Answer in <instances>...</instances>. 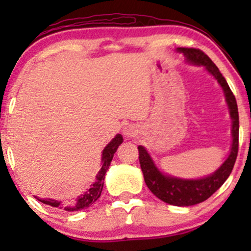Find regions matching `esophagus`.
Here are the masks:
<instances>
[{
	"label": "esophagus",
	"mask_w": 251,
	"mask_h": 251,
	"mask_svg": "<svg viewBox=\"0 0 251 251\" xmlns=\"http://www.w3.org/2000/svg\"><path fill=\"white\" fill-rule=\"evenodd\" d=\"M137 128L134 127L133 125H127V126H125V127H124V129H123V133H124V135H125V137H134L135 134H137Z\"/></svg>",
	"instance_id": "1"
}]
</instances>
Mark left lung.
Masks as SVG:
<instances>
[{"instance_id":"left-lung-1","label":"left lung","mask_w":251,"mask_h":251,"mask_svg":"<svg viewBox=\"0 0 251 251\" xmlns=\"http://www.w3.org/2000/svg\"><path fill=\"white\" fill-rule=\"evenodd\" d=\"M177 50L179 53H183L186 61L192 63V65L205 66L206 71L216 77V80L224 91L226 103L229 106L230 117L232 120V144L229 157L214 174L208 176V177L201 178V179H181V178L171 177V176L162 174L154 165L153 160L150 157L145 148L138 146L140 168H142L144 175V180H145L150 191L160 201L171 204V205L190 206L208 200L210 196L214 195L223 185L224 181L231 174L238 153L240 122H238L237 102H236L234 93L231 92L226 80L222 75L217 66L212 62V60L204 51L196 50V48L181 47L178 48Z\"/></svg>"}]
</instances>
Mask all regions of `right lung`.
Instances as JSON below:
<instances>
[{"instance_id":"1","label":"right lung","mask_w":251,"mask_h":251,"mask_svg":"<svg viewBox=\"0 0 251 251\" xmlns=\"http://www.w3.org/2000/svg\"><path fill=\"white\" fill-rule=\"evenodd\" d=\"M122 143H123L122 134H117L116 137L111 140V143L103 149L102 157H101L102 166L101 169H100V171L98 172L96 181H94V184L91 186V188L87 189V191H85L82 195H80L79 197L73 201V203L62 204L61 201H59L50 200V198H47V200H42V198L36 197V196L35 198L37 201H42L43 204H47V205L54 206V208H57V209H62L65 210V211H77V210L87 209L88 206H91L92 204H93L94 201L100 197V195H101L106 171H107L109 168V164H111L112 159H113V155L116 153L117 149L119 148V145Z\"/></svg>"}]
</instances>
